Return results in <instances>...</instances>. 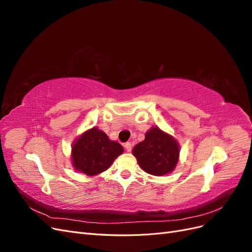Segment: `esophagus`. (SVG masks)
Listing matches in <instances>:
<instances>
[{
	"mask_svg": "<svg viewBox=\"0 0 252 252\" xmlns=\"http://www.w3.org/2000/svg\"><path fill=\"white\" fill-rule=\"evenodd\" d=\"M125 149H126V151L127 152H130L131 151V143H129V142H127L125 145Z\"/></svg>",
	"mask_w": 252,
	"mask_h": 252,
	"instance_id": "1",
	"label": "esophagus"
}]
</instances>
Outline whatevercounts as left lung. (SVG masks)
<instances>
[{
	"label": "left lung",
	"instance_id": "1",
	"mask_svg": "<svg viewBox=\"0 0 252 252\" xmlns=\"http://www.w3.org/2000/svg\"><path fill=\"white\" fill-rule=\"evenodd\" d=\"M132 155L145 172L162 177L177 167L180 145L171 134L154 126L145 133V140L133 147Z\"/></svg>",
	"mask_w": 252,
	"mask_h": 252
}]
</instances>
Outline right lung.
Instances as JSON below:
<instances>
[{"instance_id":"1","label":"right lung","mask_w":252,"mask_h":252,"mask_svg":"<svg viewBox=\"0 0 252 252\" xmlns=\"http://www.w3.org/2000/svg\"><path fill=\"white\" fill-rule=\"evenodd\" d=\"M123 152L121 144L111 141L97 127H93L72 143L71 164L75 171L93 177L107 170Z\"/></svg>"}]
</instances>
